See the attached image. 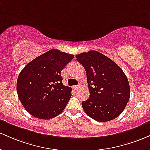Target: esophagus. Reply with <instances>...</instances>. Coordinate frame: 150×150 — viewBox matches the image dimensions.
I'll return each instance as SVG.
<instances>
[{
	"label": "esophagus",
	"mask_w": 150,
	"mask_h": 150,
	"mask_svg": "<svg viewBox=\"0 0 150 150\" xmlns=\"http://www.w3.org/2000/svg\"><path fill=\"white\" fill-rule=\"evenodd\" d=\"M80 85H75V86H73V88L75 89V90H78V88H80Z\"/></svg>",
	"instance_id": "obj_1"
}]
</instances>
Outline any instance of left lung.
Returning a JSON list of instances; mask_svg holds the SVG:
<instances>
[{
    "label": "left lung",
    "mask_w": 150,
    "mask_h": 150,
    "mask_svg": "<svg viewBox=\"0 0 150 150\" xmlns=\"http://www.w3.org/2000/svg\"><path fill=\"white\" fill-rule=\"evenodd\" d=\"M86 71L90 98L82 103L85 112L98 122H108L123 112L130 96L128 79L114 61L98 51L77 55Z\"/></svg>",
    "instance_id": "8db88e82"
}]
</instances>
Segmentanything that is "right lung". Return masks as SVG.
<instances>
[{"label":"right lung","instance_id":"1","mask_svg":"<svg viewBox=\"0 0 150 150\" xmlns=\"http://www.w3.org/2000/svg\"><path fill=\"white\" fill-rule=\"evenodd\" d=\"M73 57L74 55L52 49L28 62L21 70L17 93L31 115L50 120L62 113L71 98L72 88L62 84L60 72Z\"/></svg>","mask_w":150,"mask_h":150}]
</instances>
